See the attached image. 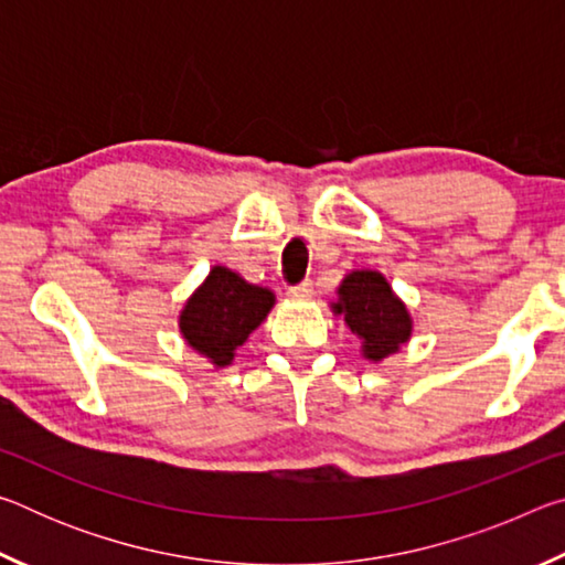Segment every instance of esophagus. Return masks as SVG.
I'll return each mask as SVG.
<instances>
[{
    "label": "esophagus",
    "mask_w": 565,
    "mask_h": 565,
    "mask_svg": "<svg viewBox=\"0 0 565 565\" xmlns=\"http://www.w3.org/2000/svg\"><path fill=\"white\" fill-rule=\"evenodd\" d=\"M289 296H291V299H299V301L311 299V296H313V284L311 281H303L299 286H294V289H289Z\"/></svg>",
    "instance_id": "1"
}]
</instances>
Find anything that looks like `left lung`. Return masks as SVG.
Listing matches in <instances>:
<instances>
[{
	"label": "left lung",
	"mask_w": 565,
	"mask_h": 565,
	"mask_svg": "<svg viewBox=\"0 0 565 565\" xmlns=\"http://www.w3.org/2000/svg\"><path fill=\"white\" fill-rule=\"evenodd\" d=\"M329 306L361 341V356L369 363H384L414 337L408 306L376 269L349 271Z\"/></svg>",
	"instance_id": "left-lung-1"
}]
</instances>
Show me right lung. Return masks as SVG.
Masks as SVG:
<instances>
[{
    "label": "right lung",
    "instance_id": "right-lung-1",
    "mask_svg": "<svg viewBox=\"0 0 565 565\" xmlns=\"http://www.w3.org/2000/svg\"><path fill=\"white\" fill-rule=\"evenodd\" d=\"M276 303L269 286L248 284L226 266H212L179 311V333L214 369H226L248 333L259 329Z\"/></svg>",
    "mask_w": 565,
    "mask_h": 565
}]
</instances>
